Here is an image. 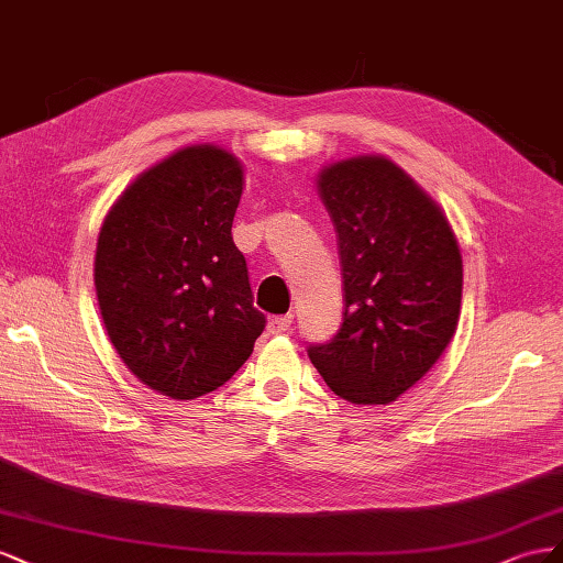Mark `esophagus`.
Instances as JSON below:
<instances>
[{
	"label": "esophagus",
	"mask_w": 563,
	"mask_h": 563,
	"mask_svg": "<svg viewBox=\"0 0 563 563\" xmlns=\"http://www.w3.org/2000/svg\"><path fill=\"white\" fill-rule=\"evenodd\" d=\"M290 325H292V313L276 316V318L268 320V332L271 334H283V332L290 330Z\"/></svg>",
	"instance_id": "34e87169"
}]
</instances>
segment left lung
<instances>
[{"label": "left lung", "instance_id": "left-lung-1", "mask_svg": "<svg viewBox=\"0 0 563 563\" xmlns=\"http://www.w3.org/2000/svg\"><path fill=\"white\" fill-rule=\"evenodd\" d=\"M340 245L344 316L309 358L349 404L387 406L451 344L462 301V254L441 207L384 155L318 174Z\"/></svg>", "mask_w": 563, "mask_h": 563}]
</instances>
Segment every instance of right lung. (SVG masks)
I'll return each mask as SVG.
<instances>
[{"mask_svg":"<svg viewBox=\"0 0 563 563\" xmlns=\"http://www.w3.org/2000/svg\"><path fill=\"white\" fill-rule=\"evenodd\" d=\"M243 184L233 153L186 146L139 174L103 219L93 285L110 344L163 396L214 391L264 332L231 235Z\"/></svg>","mask_w":563,"mask_h":563,"instance_id":"obj_1","label":"right lung"}]
</instances>
